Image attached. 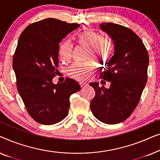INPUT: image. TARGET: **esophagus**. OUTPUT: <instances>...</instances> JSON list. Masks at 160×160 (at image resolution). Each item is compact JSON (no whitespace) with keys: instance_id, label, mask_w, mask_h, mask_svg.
Wrapping results in <instances>:
<instances>
[{"instance_id":"34e87169","label":"esophagus","mask_w":160,"mask_h":160,"mask_svg":"<svg viewBox=\"0 0 160 160\" xmlns=\"http://www.w3.org/2000/svg\"><path fill=\"white\" fill-rule=\"evenodd\" d=\"M79 84H80V86H81V87H82V88H83V87H84L85 86H87V83L84 82H79Z\"/></svg>"}]
</instances>
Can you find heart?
<instances>
[{
	"label": "heart",
	"instance_id": "obj_1",
	"mask_svg": "<svg viewBox=\"0 0 160 160\" xmlns=\"http://www.w3.org/2000/svg\"><path fill=\"white\" fill-rule=\"evenodd\" d=\"M77 41L79 45L89 48L87 60H94L100 65L110 62L113 55L112 43L103 38L102 35L93 30H84L78 35ZM73 52V45L68 41H65L60 46L59 55L62 60L69 61ZM94 68L95 67L91 62H75L68 68L67 73L74 79L84 81L92 73Z\"/></svg>",
	"mask_w": 160,
	"mask_h": 160
}]
</instances>
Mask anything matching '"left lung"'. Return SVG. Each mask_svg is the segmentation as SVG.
Here are the masks:
<instances>
[{"label":"left lung","instance_id":"left-lung-1","mask_svg":"<svg viewBox=\"0 0 160 160\" xmlns=\"http://www.w3.org/2000/svg\"><path fill=\"white\" fill-rule=\"evenodd\" d=\"M100 27L113 41L114 54L100 76L111 82L110 87L89 83L95 90L90 108L100 122L114 124L128 119L138 104L147 82L149 58L143 41L132 30L111 22Z\"/></svg>","mask_w":160,"mask_h":160}]
</instances>
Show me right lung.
<instances>
[{
	"mask_svg": "<svg viewBox=\"0 0 160 160\" xmlns=\"http://www.w3.org/2000/svg\"><path fill=\"white\" fill-rule=\"evenodd\" d=\"M48 18L28 25L19 36L13 58L17 87L28 112L42 124H54L68 114L70 96L80 85L67 78L54 84L60 41L79 27Z\"/></svg>",
	"mask_w": 160,
	"mask_h": 160,
	"instance_id": "add662e5",
	"label": "right lung"
}]
</instances>
